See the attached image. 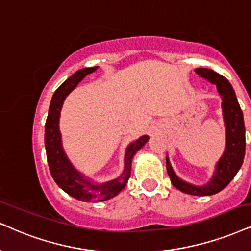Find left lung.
I'll return each mask as SVG.
<instances>
[{
	"label": "left lung",
	"mask_w": 251,
	"mask_h": 251,
	"mask_svg": "<svg viewBox=\"0 0 251 251\" xmlns=\"http://www.w3.org/2000/svg\"><path fill=\"white\" fill-rule=\"evenodd\" d=\"M196 73L201 78L214 83L222 99L221 106L226 128L225 152L220 160L216 163L212 179L202 186H197L179 178L173 171L168 156L166 170L172 185L179 191L191 196H212L224 190L239 172L246 152V128L243 113L230 82L225 76L209 69H196Z\"/></svg>",
	"instance_id": "8db88e82"
}]
</instances>
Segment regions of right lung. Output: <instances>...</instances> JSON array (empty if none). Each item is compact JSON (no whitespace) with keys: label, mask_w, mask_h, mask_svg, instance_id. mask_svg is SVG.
<instances>
[{"label":"right lung","mask_w":251,"mask_h":251,"mask_svg":"<svg viewBox=\"0 0 251 251\" xmlns=\"http://www.w3.org/2000/svg\"><path fill=\"white\" fill-rule=\"evenodd\" d=\"M97 69L98 66L86 67L76 71L54 92L45 123V149L52 178L57 182L58 186L69 196L85 202H98L117 196L126 187V182L130 178L131 162L135 153L149 140V136L144 135L129 144L126 150L125 169L122 175L119 178L103 184H95L72 165L61 144V134L59 130L60 110L67 95L87 74L93 73Z\"/></svg>","instance_id":"1"}]
</instances>
